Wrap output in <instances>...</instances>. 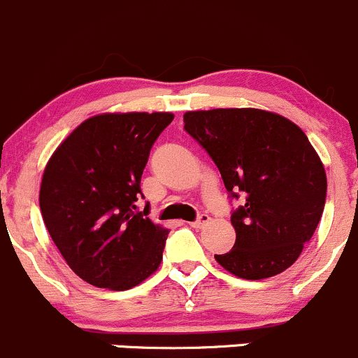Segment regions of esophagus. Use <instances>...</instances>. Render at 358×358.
Here are the masks:
<instances>
[{"label": "esophagus", "instance_id": "esophagus-1", "mask_svg": "<svg viewBox=\"0 0 358 358\" xmlns=\"http://www.w3.org/2000/svg\"><path fill=\"white\" fill-rule=\"evenodd\" d=\"M209 222H211V218H209V215H201L199 218L196 220V222L189 223V225H190V227H194V229H204V227L208 225Z\"/></svg>", "mask_w": 358, "mask_h": 358}]
</instances>
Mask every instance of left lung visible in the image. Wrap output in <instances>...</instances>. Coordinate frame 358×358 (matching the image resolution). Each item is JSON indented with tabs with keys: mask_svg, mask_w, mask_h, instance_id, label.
Masks as SVG:
<instances>
[{
	"mask_svg": "<svg viewBox=\"0 0 358 358\" xmlns=\"http://www.w3.org/2000/svg\"><path fill=\"white\" fill-rule=\"evenodd\" d=\"M183 122L218 166L232 197L246 196L230 218L236 244L215 255L216 262L248 280L289 268L319 225L327 190L326 169L303 129L252 107L189 110Z\"/></svg>",
	"mask_w": 358,
	"mask_h": 358,
	"instance_id": "left-lung-1",
	"label": "left lung"
}]
</instances>
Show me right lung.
<instances>
[{
  "instance_id": "obj_1",
  "label": "right lung",
  "mask_w": 358,
  "mask_h": 358,
  "mask_svg": "<svg viewBox=\"0 0 358 358\" xmlns=\"http://www.w3.org/2000/svg\"><path fill=\"white\" fill-rule=\"evenodd\" d=\"M171 112H106L83 121L46 162L43 222L72 272L126 291L162 262L168 229L136 211L150 149ZM145 213V211H143Z\"/></svg>"
}]
</instances>
